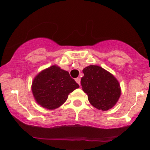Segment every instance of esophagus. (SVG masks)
Returning <instances> with one entry per match:
<instances>
[{
    "label": "esophagus",
    "mask_w": 150,
    "mask_h": 150,
    "mask_svg": "<svg viewBox=\"0 0 150 150\" xmlns=\"http://www.w3.org/2000/svg\"><path fill=\"white\" fill-rule=\"evenodd\" d=\"M75 81H76V83H78V84L79 85V86H80V78H77L76 79H75Z\"/></svg>",
    "instance_id": "esophagus-1"
}]
</instances>
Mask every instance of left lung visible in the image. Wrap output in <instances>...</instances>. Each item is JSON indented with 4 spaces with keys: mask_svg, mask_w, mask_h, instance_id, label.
<instances>
[{
    "mask_svg": "<svg viewBox=\"0 0 150 150\" xmlns=\"http://www.w3.org/2000/svg\"><path fill=\"white\" fill-rule=\"evenodd\" d=\"M83 72L82 88L91 105L102 111L114 106L121 96L120 85L116 78L98 65L88 66Z\"/></svg>",
    "mask_w": 150,
    "mask_h": 150,
    "instance_id": "obj_1",
    "label": "left lung"
}]
</instances>
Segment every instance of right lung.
Here are the masks:
<instances>
[{"label":"right lung","instance_id":"add662e5","mask_svg":"<svg viewBox=\"0 0 150 150\" xmlns=\"http://www.w3.org/2000/svg\"><path fill=\"white\" fill-rule=\"evenodd\" d=\"M78 88L79 85L67 71L52 65L34 78L31 91L38 104L47 109L53 110L62 105L69 94Z\"/></svg>","mask_w":150,"mask_h":150}]
</instances>
